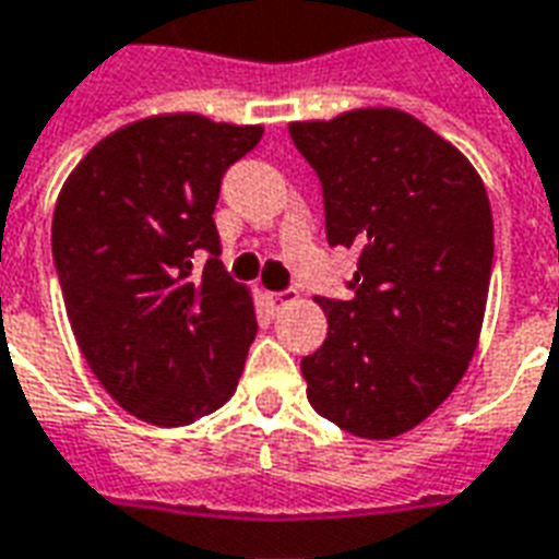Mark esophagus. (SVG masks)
I'll list each match as a JSON object with an SVG mask.
<instances>
[{
	"label": "esophagus",
	"mask_w": 559,
	"mask_h": 559,
	"mask_svg": "<svg viewBox=\"0 0 559 559\" xmlns=\"http://www.w3.org/2000/svg\"><path fill=\"white\" fill-rule=\"evenodd\" d=\"M299 299L293 290H281V293H269V301L275 305V308H287V305H293V301Z\"/></svg>",
	"instance_id": "esophagus-1"
}]
</instances>
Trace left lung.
<instances>
[{"instance_id": "8db88e82", "label": "left lung", "mask_w": 559, "mask_h": 559, "mask_svg": "<svg viewBox=\"0 0 559 559\" xmlns=\"http://www.w3.org/2000/svg\"><path fill=\"white\" fill-rule=\"evenodd\" d=\"M322 183L329 246L358 248L353 299H317L329 337L308 400L358 438H396L465 376L489 299L495 225L477 168L400 109L290 123Z\"/></svg>"}]
</instances>
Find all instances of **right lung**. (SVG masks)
Wrapping results in <instances>:
<instances>
[{"mask_svg":"<svg viewBox=\"0 0 559 559\" xmlns=\"http://www.w3.org/2000/svg\"><path fill=\"white\" fill-rule=\"evenodd\" d=\"M260 135L153 115L94 144L61 186L52 258L70 329L111 400L153 427H186L237 391L258 317L218 260L213 210Z\"/></svg>","mask_w":559,"mask_h":559,"instance_id":"right-lung-1","label":"right lung"}]
</instances>
